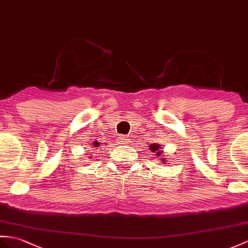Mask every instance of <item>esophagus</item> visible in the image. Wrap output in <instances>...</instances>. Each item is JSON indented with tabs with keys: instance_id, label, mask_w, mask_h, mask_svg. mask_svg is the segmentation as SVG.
<instances>
[{
	"instance_id": "esophagus-1",
	"label": "esophagus",
	"mask_w": 248,
	"mask_h": 248,
	"mask_svg": "<svg viewBox=\"0 0 248 248\" xmlns=\"http://www.w3.org/2000/svg\"><path fill=\"white\" fill-rule=\"evenodd\" d=\"M118 141H119L120 144H125V143L128 142V139L126 138L125 136H119L118 137Z\"/></svg>"
}]
</instances>
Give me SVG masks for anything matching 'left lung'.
<instances>
[{"label": "left lung", "instance_id": "1", "mask_svg": "<svg viewBox=\"0 0 248 248\" xmlns=\"http://www.w3.org/2000/svg\"><path fill=\"white\" fill-rule=\"evenodd\" d=\"M149 148H150V150H152V153H154V152H156L155 154H156V156H160V162L161 163H164V164H166L165 162H167L165 159V156L164 155H161L162 154H163V152H162V148H161V146L159 144H156V143H155V144H152L149 146Z\"/></svg>", "mask_w": 248, "mask_h": 248}]
</instances>
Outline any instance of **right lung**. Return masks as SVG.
<instances>
[{"label": "right lung", "mask_w": 248, "mask_h": 248, "mask_svg": "<svg viewBox=\"0 0 248 248\" xmlns=\"http://www.w3.org/2000/svg\"><path fill=\"white\" fill-rule=\"evenodd\" d=\"M98 145H99L98 142H93V145H92V146H90V147H98Z\"/></svg>", "instance_id": "1"}]
</instances>
